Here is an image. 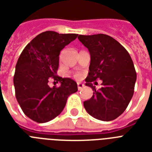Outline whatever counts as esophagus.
I'll list each match as a JSON object with an SVG mask.
<instances>
[{
    "instance_id": "esophagus-1",
    "label": "esophagus",
    "mask_w": 152,
    "mask_h": 152,
    "mask_svg": "<svg viewBox=\"0 0 152 152\" xmlns=\"http://www.w3.org/2000/svg\"><path fill=\"white\" fill-rule=\"evenodd\" d=\"M83 86H84V85L83 84V83H77V87H78V90H79V91H80V90H81V89H82L83 87Z\"/></svg>"
}]
</instances>
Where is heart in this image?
Segmentation results:
<instances>
[{
  "mask_svg": "<svg viewBox=\"0 0 152 152\" xmlns=\"http://www.w3.org/2000/svg\"><path fill=\"white\" fill-rule=\"evenodd\" d=\"M74 77L76 79H77V80H79V79L81 78V74L80 73H76L75 75H74Z\"/></svg>",
  "mask_w": 152,
  "mask_h": 152,
  "instance_id": "obj_1",
  "label": "heart"
}]
</instances>
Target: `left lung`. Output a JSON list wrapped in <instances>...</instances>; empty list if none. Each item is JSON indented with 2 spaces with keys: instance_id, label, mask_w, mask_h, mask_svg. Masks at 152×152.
<instances>
[{
  "instance_id": "8db88e82",
  "label": "left lung",
  "mask_w": 152,
  "mask_h": 152,
  "mask_svg": "<svg viewBox=\"0 0 152 152\" xmlns=\"http://www.w3.org/2000/svg\"><path fill=\"white\" fill-rule=\"evenodd\" d=\"M78 39L91 54L86 85L94 94L83 106L95 119L114 120L126 110L134 94L137 72L131 57L123 45L106 34L79 35ZM97 78L102 80V87L96 91L91 82Z\"/></svg>"
}]
</instances>
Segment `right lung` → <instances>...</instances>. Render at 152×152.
I'll list each match as a JSON object with an SVG mask.
<instances>
[{"mask_svg":"<svg viewBox=\"0 0 152 152\" xmlns=\"http://www.w3.org/2000/svg\"><path fill=\"white\" fill-rule=\"evenodd\" d=\"M77 36L44 32L21 53L13 78L15 97L24 114L32 120L44 123L58 116L68 97L78 91L74 80L57 75L61 50ZM50 78L61 82V86L50 88L47 84Z\"/></svg>","mask_w":152,"mask_h":152,"instance_id":"right-lung-1","label":"right lung"}]
</instances>
